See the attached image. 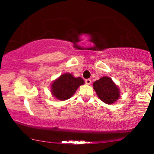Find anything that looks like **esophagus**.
<instances>
[{
    "label": "esophagus",
    "mask_w": 154,
    "mask_h": 154,
    "mask_svg": "<svg viewBox=\"0 0 154 154\" xmlns=\"http://www.w3.org/2000/svg\"><path fill=\"white\" fill-rule=\"evenodd\" d=\"M85 83L87 85H91V79H85Z\"/></svg>",
    "instance_id": "34e87169"
}]
</instances>
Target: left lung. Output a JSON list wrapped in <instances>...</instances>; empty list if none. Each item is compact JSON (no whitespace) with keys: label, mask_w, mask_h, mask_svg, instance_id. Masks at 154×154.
I'll return each instance as SVG.
<instances>
[{"label":"left lung","mask_w":154,"mask_h":154,"mask_svg":"<svg viewBox=\"0 0 154 154\" xmlns=\"http://www.w3.org/2000/svg\"><path fill=\"white\" fill-rule=\"evenodd\" d=\"M98 98L106 104H112L119 98V89L109 77H103L93 83Z\"/></svg>","instance_id":"8db88e82"}]
</instances>
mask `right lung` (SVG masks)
Wrapping results in <instances>:
<instances>
[{"mask_svg":"<svg viewBox=\"0 0 154 154\" xmlns=\"http://www.w3.org/2000/svg\"><path fill=\"white\" fill-rule=\"evenodd\" d=\"M84 83V80L81 77H75L72 74L65 73L52 82L51 93L58 100H67L71 98L77 88Z\"/></svg>","mask_w":154,"mask_h":154,"instance_id":"1","label":"right lung"}]
</instances>
